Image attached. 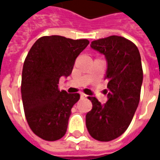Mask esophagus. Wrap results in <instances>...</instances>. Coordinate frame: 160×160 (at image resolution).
<instances>
[{"label": "esophagus", "mask_w": 160, "mask_h": 160, "mask_svg": "<svg viewBox=\"0 0 160 160\" xmlns=\"http://www.w3.org/2000/svg\"><path fill=\"white\" fill-rule=\"evenodd\" d=\"M80 97H81V98H87V94L84 93V92H80Z\"/></svg>", "instance_id": "obj_1"}]
</instances>
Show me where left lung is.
Instances as JSON below:
<instances>
[{"instance_id": "left-lung-1", "label": "left lung", "mask_w": 160, "mask_h": 160, "mask_svg": "<svg viewBox=\"0 0 160 160\" xmlns=\"http://www.w3.org/2000/svg\"><path fill=\"white\" fill-rule=\"evenodd\" d=\"M91 47L107 60L109 99L101 104L88 97L92 109L86 116V125L93 139L110 141L126 131L138 107L143 80L141 55L134 42L120 36L94 40Z\"/></svg>"}]
</instances>
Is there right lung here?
Returning <instances> with one entry per match:
<instances>
[{
	"label": "right lung",
	"instance_id": "1",
	"mask_svg": "<svg viewBox=\"0 0 160 160\" xmlns=\"http://www.w3.org/2000/svg\"><path fill=\"white\" fill-rule=\"evenodd\" d=\"M89 44L87 39L44 36L34 42L22 70L21 96L26 121L34 134L54 141L67 132L71 109L79 93L59 90L60 77H68L74 61Z\"/></svg>",
	"mask_w": 160,
	"mask_h": 160
}]
</instances>
